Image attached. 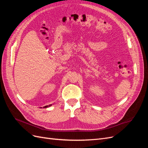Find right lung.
Returning a JSON list of instances; mask_svg holds the SVG:
<instances>
[{
    "instance_id": "add662e5",
    "label": "right lung",
    "mask_w": 148,
    "mask_h": 148,
    "mask_svg": "<svg viewBox=\"0 0 148 148\" xmlns=\"http://www.w3.org/2000/svg\"><path fill=\"white\" fill-rule=\"evenodd\" d=\"M52 106V104H50V105H48V106H44V108H47V107H50V106ZM42 108V107H41Z\"/></svg>"
}]
</instances>
